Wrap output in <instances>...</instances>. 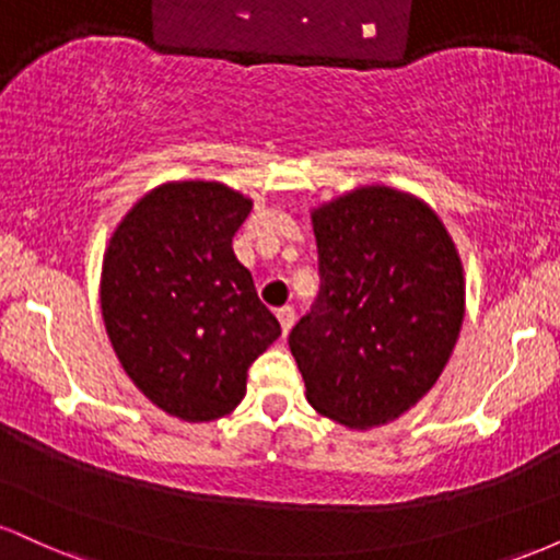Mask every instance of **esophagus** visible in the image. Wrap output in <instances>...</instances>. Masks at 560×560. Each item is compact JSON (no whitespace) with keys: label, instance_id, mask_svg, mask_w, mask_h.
I'll return each mask as SVG.
<instances>
[{"label":"esophagus","instance_id":"obj_1","mask_svg":"<svg viewBox=\"0 0 560 560\" xmlns=\"http://www.w3.org/2000/svg\"><path fill=\"white\" fill-rule=\"evenodd\" d=\"M276 318H279L281 331L289 334V329H292V326H294V307H289V305L279 307V311H276Z\"/></svg>","mask_w":560,"mask_h":560}]
</instances>
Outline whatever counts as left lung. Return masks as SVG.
<instances>
[{"label":"left lung","instance_id":"8db88e82","mask_svg":"<svg viewBox=\"0 0 560 560\" xmlns=\"http://www.w3.org/2000/svg\"><path fill=\"white\" fill-rule=\"evenodd\" d=\"M320 294L289 334L305 397L326 419L374 429L434 387L466 316L445 223L419 197L358 186L311 213Z\"/></svg>","mask_w":560,"mask_h":560}]
</instances>
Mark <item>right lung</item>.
<instances>
[{"mask_svg":"<svg viewBox=\"0 0 560 560\" xmlns=\"http://www.w3.org/2000/svg\"><path fill=\"white\" fill-rule=\"evenodd\" d=\"M253 199L221 182L160 184L113 231L102 318L120 365L152 405L202 423L231 413L247 369L281 337L236 260Z\"/></svg>","mask_w":560,"mask_h":560,"instance_id":"1","label":"right lung"}]
</instances>
